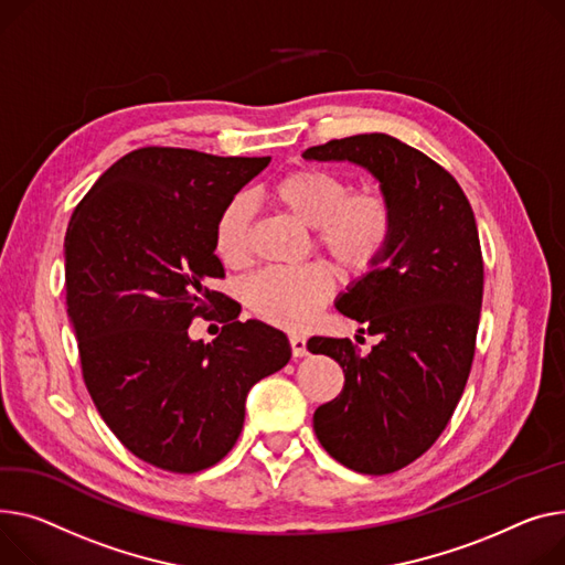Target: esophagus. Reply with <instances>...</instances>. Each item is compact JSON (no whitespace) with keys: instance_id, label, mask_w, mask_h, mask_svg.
Here are the masks:
<instances>
[{"instance_id":"34e87169","label":"esophagus","mask_w":565,"mask_h":565,"mask_svg":"<svg viewBox=\"0 0 565 565\" xmlns=\"http://www.w3.org/2000/svg\"><path fill=\"white\" fill-rule=\"evenodd\" d=\"M290 350H292V356H305L307 354V338L299 335V333H292L290 338Z\"/></svg>"}]
</instances>
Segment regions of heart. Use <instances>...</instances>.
<instances>
[{
	"instance_id": "1",
	"label": "heart",
	"mask_w": 565,
	"mask_h": 565,
	"mask_svg": "<svg viewBox=\"0 0 565 565\" xmlns=\"http://www.w3.org/2000/svg\"><path fill=\"white\" fill-rule=\"evenodd\" d=\"M350 188L341 172L302 166L273 183L270 200L313 227L318 247L338 270L363 277L377 270L391 249L395 209L382 188ZM252 220L254 206L247 195H234L215 220V254L232 268L245 266L252 256ZM333 286L327 263H309L297 270H263L247 284L245 299L256 318L284 329H302L329 302Z\"/></svg>"
}]
</instances>
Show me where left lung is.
I'll use <instances>...</instances> for the list:
<instances>
[{
    "mask_svg": "<svg viewBox=\"0 0 565 565\" xmlns=\"http://www.w3.org/2000/svg\"><path fill=\"white\" fill-rule=\"evenodd\" d=\"M305 159L363 166L395 209L382 266L335 302L380 343L367 356L350 338L307 343L345 374L341 395L313 413L320 445L350 470L391 475L436 443L468 382L483 295L475 213L452 174L386 134L329 140Z\"/></svg>",
    "mask_w": 565,
    "mask_h": 565,
    "instance_id": "obj_1",
    "label": "left lung"
}]
</instances>
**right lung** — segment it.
<instances>
[{
    "label": "right lung",
    "mask_w": 565,
    "mask_h": 565,
    "mask_svg": "<svg viewBox=\"0 0 565 565\" xmlns=\"http://www.w3.org/2000/svg\"><path fill=\"white\" fill-rule=\"evenodd\" d=\"M270 157L140 147L113 163L65 234V305L86 388L131 455L168 472L215 466L236 445L249 388L290 361L284 331L238 320L215 220ZM223 322L191 342L195 317Z\"/></svg>",
    "instance_id": "obj_1"
}]
</instances>
